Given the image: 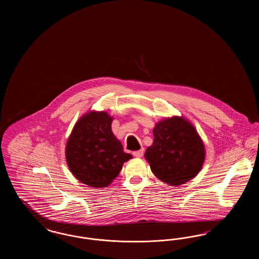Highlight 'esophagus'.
<instances>
[{
  "instance_id": "obj_1",
  "label": "esophagus",
  "mask_w": 259,
  "mask_h": 259,
  "mask_svg": "<svg viewBox=\"0 0 259 259\" xmlns=\"http://www.w3.org/2000/svg\"><path fill=\"white\" fill-rule=\"evenodd\" d=\"M144 151H145L144 148H142L140 150H136V151H133V155L135 157H142L144 155Z\"/></svg>"
}]
</instances>
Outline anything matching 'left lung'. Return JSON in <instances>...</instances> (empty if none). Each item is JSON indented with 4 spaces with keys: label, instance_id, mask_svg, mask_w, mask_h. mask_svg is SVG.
Masks as SVG:
<instances>
[{
    "label": "left lung",
    "instance_id": "obj_1",
    "mask_svg": "<svg viewBox=\"0 0 259 259\" xmlns=\"http://www.w3.org/2000/svg\"><path fill=\"white\" fill-rule=\"evenodd\" d=\"M153 136V144L145 156L159 180L180 185L197 175L205 159V148L191 124L175 116L156 124Z\"/></svg>",
    "mask_w": 259,
    "mask_h": 259
}]
</instances>
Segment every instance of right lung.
Masks as SVG:
<instances>
[{"mask_svg":"<svg viewBox=\"0 0 259 259\" xmlns=\"http://www.w3.org/2000/svg\"><path fill=\"white\" fill-rule=\"evenodd\" d=\"M112 118L107 112L91 111L83 115L70 136L66 159L74 177L84 185L105 187L132 158L111 131Z\"/></svg>","mask_w":259,"mask_h":259,"instance_id":"right-lung-1","label":"right lung"}]
</instances>
